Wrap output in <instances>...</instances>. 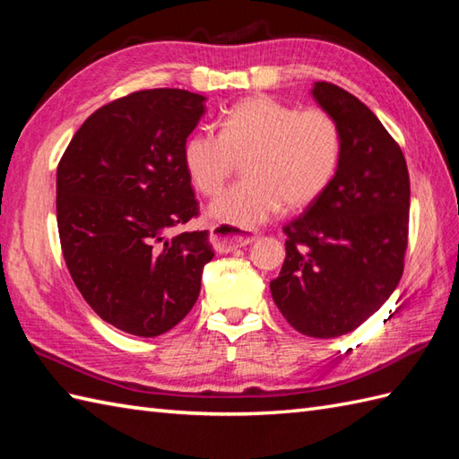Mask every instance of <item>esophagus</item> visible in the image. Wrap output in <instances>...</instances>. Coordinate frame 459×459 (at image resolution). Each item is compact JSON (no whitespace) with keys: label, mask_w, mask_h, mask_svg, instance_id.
<instances>
[{"label":"esophagus","mask_w":459,"mask_h":459,"mask_svg":"<svg viewBox=\"0 0 459 459\" xmlns=\"http://www.w3.org/2000/svg\"><path fill=\"white\" fill-rule=\"evenodd\" d=\"M255 240L256 237L242 235L238 229L227 227V224H214V227H211V245L217 252L237 250L247 245H252Z\"/></svg>","instance_id":"1"}]
</instances>
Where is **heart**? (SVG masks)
<instances>
[{
	"mask_svg": "<svg viewBox=\"0 0 459 459\" xmlns=\"http://www.w3.org/2000/svg\"><path fill=\"white\" fill-rule=\"evenodd\" d=\"M339 124L327 110L252 96L232 106L222 128L195 130L183 145V165L195 189L217 195L245 160L247 178L211 203L209 214L232 229H255L284 207L304 209L339 169Z\"/></svg>",
	"mask_w": 459,
	"mask_h": 459,
	"instance_id": "obj_1",
	"label": "heart"
}]
</instances>
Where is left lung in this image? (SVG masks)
Here are the masks:
<instances>
[{"label":"left lung","mask_w":459,"mask_h":459,"mask_svg":"<svg viewBox=\"0 0 459 459\" xmlns=\"http://www.w3.org/2000/svg\"><path fill=\"white\" fill-rule=\"evenodd\" d=\"M311 96L339 124L343 150L329 187L288 222L274 304L307 337L357 329L391 298L404 270L411 179L403 150L353 94L316 82Z\"/></svg>","instance_id":"obj_1"}]
</instances>
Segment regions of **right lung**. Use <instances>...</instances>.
Listing matches in <instances>:
<instances>
[{"instance_id":"obj_1","label":"right lung","mask_w":459,"mask_h":459,"mask_svg":"<svg viewBox=\"0 0 459 459\" xmlns=\"http://www.w3.org/2000/svg\"><path fill=\"white\" fill-rule=\"evenodd\" d=\"M204 96L132 92L86 118L56 168V224L71 278L106 324L155 337L189 314L214 252L207 230L173 227L199 207L183 145Z\"/></svg>"}]
</instances>
